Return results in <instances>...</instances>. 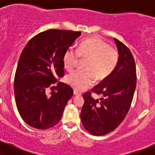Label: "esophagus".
Instances as JSON below:
<instances>
[{
	"label": "esophagus",
	"instance_id": "obj_1",
	"mask_svg": "<svg viewBox=\"0 0 155 155\" xmlns=\"http://www.w3.org/2000/svg\"><path fill=\"white\" fill-rule=\"evenodd\" d=\"M74 95H81V93L77 91H74Z\"/></svg>",
	"mask_w": 155,
	"mask_h": 155
}]
</instances>
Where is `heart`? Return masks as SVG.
<instances>
[{
  "mask_svg": "<svg viewBox=\"0 0 155 155\" xmlns=\"http://www.w3.org/2000/svg\"><path fill=\"white\" fill-rule=\"evenodd\" d=\"M79 58H88L85 65L87 70H76L66 76V82L75 90H85L97 80L105 79L116 68L118 52L107 43L97 37L84 40L77 49L70 47L63 56L64 66L72 70L77 66Z\"/></svg>",
  "mask_w": 155,
  "mask_h": 155,
  "instance_id": "obj_1",
  "label": "heart"
}]
</instances>
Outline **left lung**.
Returning <instances> with one entry per match:
<instances>
[{"label": "left lung", "mask_w": 155, "mask_h": 155, "mask_svg": "<svg viewBox=\"0 0 155 155\" xmlns=\"http://www.w3.org/2000/svg\"><path fill=\"white\" fill-rule=\"evenodd\" d=\"M118 61L112 73L94 87L91 91L101 95L94 99L91 92L83 94L85 104L81 121L87 131L94 136L112 132L124 119L129 111L137 85V70L132 53L125 45L114 38Z\"/></svg>", "instance_id": "1"}]
</instances>
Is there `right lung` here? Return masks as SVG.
Instances as JSON below:
<instances>
[{
    "label": "right lung",
    "mask_w": 155,
    "mask_h": 155,
    "mask_svg": "<svg viewBox=\"0 0 155 155\" xmlns=\"http://www.w3.org/2000/svg\"><path fill=\"white\" fill-rule=\"evenodd\" d=\"M80 31L48 29L29 40L19 57L14 93L17 109L30 126L46 130L58 124L73 94L70 85L58 81L64 76L63 56ZM57 83L50 96L48 88Z\"/></svg>",
    "instance_id": "obj_1"
}]
</instances>
